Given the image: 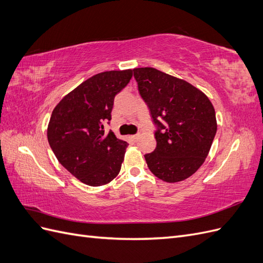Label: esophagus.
I'll return each instance as SVG.
<instances>
[{
    "label": "esophagus",
    "mask_w": 263,
    "mask_h": 263,
    "mask_svg": "<svg viewBox=\"0 0 263 263\" xmlns=\"http://www.w3.org/2000/svg\"><path fill=\"white\" fill-rule=\"evenodd\" d=\"M139 137V134H136V135H133V136H130V138L133 140H137V138Z\"/></svg>",
    "instance_id": "34e87169"
}]
</instances>
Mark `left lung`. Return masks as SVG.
<instances>
[{
  "instance_id": "1",
  "label": "left lung",
  "mask_w": 263,
  "mask_h": 263,
  "mask_svg": "<svg viewBox=\"0 0 263 263\" xmlns=\"http://www.w3.org/2000/svg\"><path fill=\"white\" fill-rule=\"evenodd\" d=\"M133 71L157 126V147L145 155L149 170L169 183L190 178L204 163L216 135L213 104L202 91L182 79L155 68Z\"/></svg>"
}]
</instances>
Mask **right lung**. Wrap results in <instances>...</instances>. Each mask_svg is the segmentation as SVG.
I'll return each instance as SVG.
<instances>
[{"mask_svg":"<svg viewBox=\"0 0 263 263\" xmlns=\"http://www.w3.org/2000/svg\"><path fill=\"white\" fill-rule=\"evenodd\" d=\"M133 70L105 71L68 93L52 110L47 129L58 161L82 183L101 186L121 171L127 146L104 123L110 121L114 98L128 84Z\"/></svg>","mask_w":263,"mask_h":263,"instance_id":"1","label":"right lung"}]
</instances>
